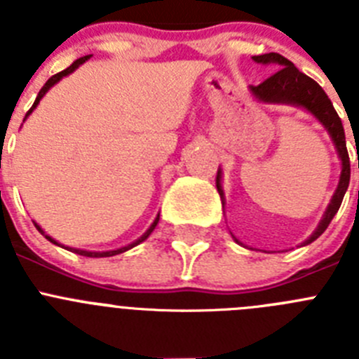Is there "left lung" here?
Here are the masks:
<instances>
[{"label":"left lung","instance_id":"left-lung-1","mask_svg":"<svg viewBox=\"0 0 359 359\" xmlns=\"http://www.w3.org/2000/svg\"><path fill=\"white\" fill-rule=\"evenodd\" d=\"M252 59L255 62H259V65H273L278 68L262 84L250 86V91H252L253 97L266 104H284V106L302 107L307 113H311V115L322 123L323 129L329 133L332 144L336 147V152H338V158L341 161L340 182H338V187H336V192L332 194L331 203H329L325 212H323L316 230L302 243V246H306V244H311L313 241L318 239L323 231H325V228L329 226V223H331L332 217L338 212V208H340L345 192L348 189V182H351V161H348L347 144H345L344 126H341V120L338 116V113H336L334 106H332V102L329 100L327 95H325V91L320 88L318 82L307 77L306 73L298 72L297 66L291 61H287L286 57L271 52L264 53V55H253ZM221 177H223V172L219 169L215 183H217V192L224 205V192L223 185H221ZM233 241L239 243L236 237H233Z\"/></svg>","mask_w":359,"mask_h":359}]
</instances>
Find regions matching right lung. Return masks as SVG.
<instances>
[{"label": "right lung", "instance_id": "1", "mask_svg": "<svg viewBox=\"0 0 359 359\" xmlns=\"http://www.w3.org/2000/svg\"><path fill=\"white\" fill-rule=\"evenodd\" d=\"M90 57H91V55H86V57H81V59H77V61L73 62V65H72V66H68V68H66V69H62V72L55 73V75H53V77H50V79H48V81H46V84H44V86H43V88H41L39 95H37V98H36V102H34V106H32V107H30V111H28V113H27V116H25V120H27V118H28V116H30V113H32V111L36 109V107H37V104H39V102H41V98H43V97H44V95L48 93V90H50V88H53V86H55V84H57V82L61 81V79H62V77H68L69 73H73V72H75V69H77V68H79V66H81V65H84V62H86V61H88V59H90ZM158 221H160V214H158V215H156V217H154V221H152V224H151V226H149V228H147V231H145L144 236H142V237H138V239H136V241H133V243H131V244H128V246H122V248H116V250H107V252H90V250H79V248H69V246H65V244H61V243H57V241H55V239H52V237H50V236H48V233H46V231H44V230H43V228H41V226H39V224H37V223H36V221H34V224H36V228H37V230H39V231H41V233H43V236H44V237H46V239H48V241H50V243L57 244V246H62V248L69 250V252H73V253H79V255H84V257H113V255H118V253H123V252H128V250L135 248L136 244H140V243H144V241H145V239H147V237H149V236H151V233H152V230H154V228H156Z\"/></svg>", "mask_w": 359, "mask_h": 359}]
</instances>
